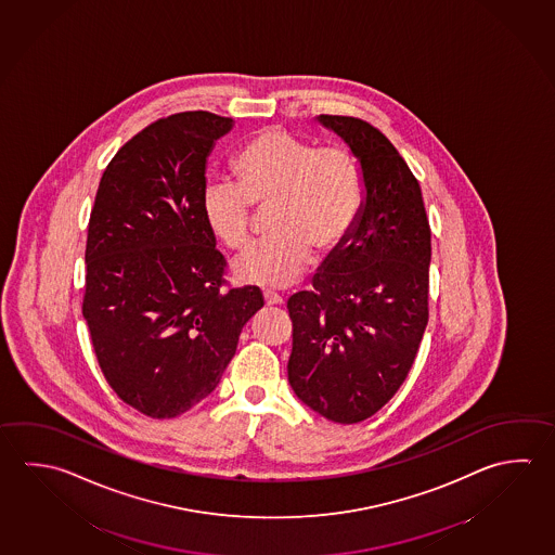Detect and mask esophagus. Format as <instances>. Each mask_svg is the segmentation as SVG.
I'll return each instance as SVG.
<instances>
[{
    "label": "esophagus",
    "instance_id": "1",
    "mask_svg": "<svg viewBox=\"0 0 555 555\" xmlns=\"http://www.w3.org/2000/svg\"><path fill=\"white\" fill-rule=\"evenodd\" d=\"M263 301H266V305H283V299L278 295V293L270 292H263Z\"/></svg>",
    "mask_w": 555,
    "mask_h": 555
}]
</instances>
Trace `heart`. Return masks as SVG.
<instances>
[{
    "label": "heart",
    "instance_id": "b5f03b06",
    "mask_svg": "<svg viewBox=\"0 0 555 555\" xmlns=\"http://www.w3.org/2000/svg\"><path fill=\"white\" fill-rule=\"evenodd\" d=\"M236 183H209L203 217L209 231L232 250L244 248L253 232V207L270 211V241L254 244L234 262L244 282L287 287L317 256L333 253L362 203V180L352 154L317 146L293 132L270 127L242 144L232 160Z\"/></svg>",
    "mask_w": 555,
    "mask_h": 555
}]
</instances>
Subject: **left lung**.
Returning <instances> with one entry per match:
<instances>
[{"mask_svg":"<svg viewBox=\"0 0 555 555\" xmlns=\"http://www.w3.org/2000/svg\"><path fill=\"white\" fill-rule=\"evenodd\" d=\"M319 121L360 160L365 199L313 287L287 301V377L314 413L356 424L397 393L418 352L428 323L430 224L418 180L384 132L358 117Z\"/></svg>","mask_w":555,"mask_h":555,"instance_id":"1","label":"left lung"}]
</instances>
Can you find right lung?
<instances>
[{"label": "right lung", "mask_w": 555, "mask_h": 555, "mask_svg": "<svg viewBox=\"0 0 555 555\" xmlns=\"http://www.w3.org/2000/svg\"><path fill=\"white\" fill-rule=\"evenodd\" d=\"M232 119L176 113L125 142L101 176L81 313L101 372L151 418L190 411L221 382L260 287H229L203 217L205 166Z\"/></svg>", "instance_id": "add662e5"}]
</instances>
